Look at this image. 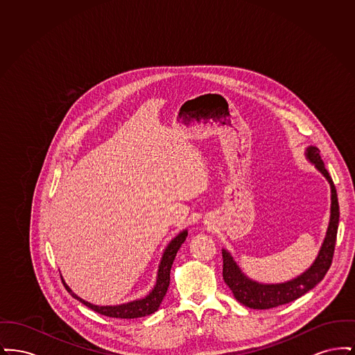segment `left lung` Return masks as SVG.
Returning <instances> with one entry per match:
<instances>
[{"instance_id": "obj_1", "label": "left lung", "mask_w": 355, "mask_h": 355, "mask_svg": "<svg viewBox=\"0 0 355 355\" xmlns=\"http://www.w3.org/2000/svg\"><path fill=\"white\" fill-rule=\"evenodd\" d=\"M306 158L314 164V166L321 171L324 178L329 181L331 187V207H330V222L326 232L324 241L322 243L318 257L313 265L298 275L297 278L287 281L284 284H259L257 281L246 277L232 254L227 250H222L223 258V279L225 284L230 287L236 301L250 309H272L281 304H288L302 297L309 290L320 284L327 270L331 266L333 255L337 241L338 223H339V205H338L337 190L334 182L324 168V164L320 155V149L315 146H309L306 149Z\"/></svg>"}]
</instances>
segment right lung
<instances>
[{
    "label": "right lung",
    "mask_w": 355,
    "mask_h": 355,
    "mask_svg": "<svg viewBox=\"0 0 355 355\" xmlns=\"http://www.w3.org/2000/svg\"><path fill=\"white\" fill-rule=\"evenodd\" d=\"M186 236H187V230H184L174 239H171V242L168 245V248L165 249L164 255L161 258L155 285L153 287L152 291L142 300H137V301H132V302H128V304H117V306H97V304L86 302L83 298H80L77 294H74L71 291V288L65 284L64 278L61 277L62 282H64V286L68 290V293H70V295L73 298H76L81 304H84L89 309L94 310L96 313H100L102 315L112 317V318H121V320H133V318L150 315L154 311L158 310L159 304L162 302V300H164V297L168 291L170 284V269H171V265H173V261L177 255V252L180 250L181 245L185 242Z\"/></svg>",
    "instance_id": "obj_1"
}]
</instances>
